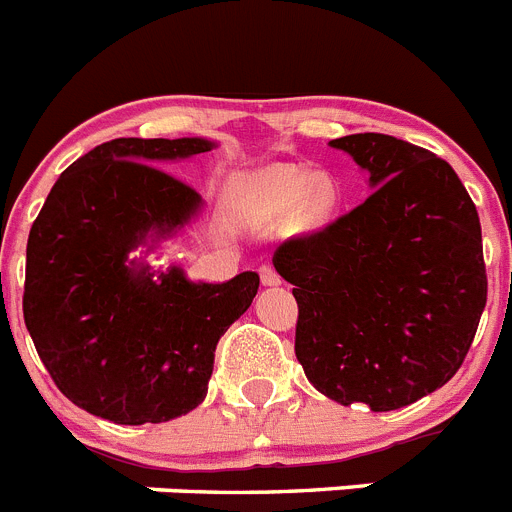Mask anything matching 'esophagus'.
<instances>
[{"instance_id": "1", "label": "esophagus", "mask_w": 512, "mask_h": 512, "mask_svg": "<svg viewBox=\"0 0 512 512\" xmlns=\"http://www.w3.org/2000/svg\"><path fill=\"white\" fill-rule=\"evenodd\" d=\"M259 274H261V282H264L266 287H277V284H282V277H279V271L274 269V266H271V264L261 266Z\"/></svg>"}]
</instances>
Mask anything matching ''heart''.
Instances as JSON below:
<instances>
[{"label": "heart", "mask_w": 512, "mask_h": 512, "mask_svg": "<svg viewBox=\"0 0 512 512\" xmlns=\"http://www.w3.org/2000/svg\"><path fill=\"white\" fill-rule=\"evenodd\" d=\"M256 197L266 200L274 207H292L300 202V212L307 223H323L325 217L336 207V189L328 179L318 176L300 166H287V169H274L264 174L259 182L248 187Z\"/></svg>", "instance_id": "b5f03b06"}]
</instances>
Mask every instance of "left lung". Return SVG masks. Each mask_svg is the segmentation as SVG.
I'll list each match as a JSON object with an SVG mask.
<instances>
[{"label": "left lung", "instance_id": "8db88e82", "mask_svg": "<svg viewBox=\"0 0 512 512\" xmlns=\"http://www.w3.org/2000/svg\"><path fill=\"white\" fill-rule=\"evenodd\" d=\"M369 171L359 207L274 251L295 295V354L315 390L374 413L405 408L464 364L487 302L482 228L443 158L408 140H330Z\"/></svg>", "mask_w": 512, "mask_h": 512}]
</instances>
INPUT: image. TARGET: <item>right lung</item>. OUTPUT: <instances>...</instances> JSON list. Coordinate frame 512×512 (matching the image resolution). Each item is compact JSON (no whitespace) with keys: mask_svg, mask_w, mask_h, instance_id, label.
I'll return each instance as SVG.
<instances>
[{"mask_svg":"<svg viewBox=\"0 0 512 512\" xmlns=\"http://www.w3.org/2000/svg\"><path fill=\"white\" fill-rule=\"evenodd\" d=\"M205 138H115L53 184L27 238L22 315L58 390L120 425L166 423L205 400L215 346L251 307L259 274L194 284L130 251L161 241L202 200L164 161L205 153Z\"/></svg>","mask_w":512,"mask_h":512,"instance_id":"1","label":"right lung"}]
</instances>
